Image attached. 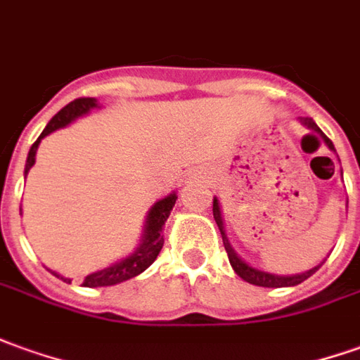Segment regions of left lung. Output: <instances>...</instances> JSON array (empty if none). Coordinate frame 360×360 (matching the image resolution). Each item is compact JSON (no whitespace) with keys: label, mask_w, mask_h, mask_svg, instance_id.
Instances as JSON below:
<instances>
[{"label":"left lung","mask_w":360,"mask_h":360,"mask_svg":"<svg viewBox=\"0 0 360 360\" xmlns=\"http://www.w3.org/2000/svg\"><path fill=\"white\" fill-rule=\"evenodd\" d=\"M304 125L311 131H316L319 133L323 141H326V145L331 150H335L333 147V143L329 141V139L321 133V129L317 127L316 121L309 117L300 119ZM213 219L217 223V227H219V231H221V239H223V247H225V251H227V257H229V262H231L233 270L241 276L245 282H249V284H255V286H262V288H286V286H298L302 284L304 280H308L314 272H316L321 264H317L314 269L306 270V272H302V274H292V276H278V274H270V272H264V270L259 269H252L251 264H247L241 257H237V252L231 247V243L227 239V233H225V225H223V217H221V207H219V202H217V198H213Z\"/></svg>","instance_id":"8db88e82"}]
</instances>
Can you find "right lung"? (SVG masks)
<instances>
[{
  "label": "right lung",
  "mask_w": 360,
  "mask_h": 360,
  "mask_svg": "<svg viewBox=\"0 0 360 360\" xmlns=\"http://www.w3.org/2000/svg\"><path fill=\"white\" fill-rule=\"evenodd\" d=\"M94 108H100V103H98L96 98H78V100L70 101L66 108H62L60 111L49 121V125L44 127V131L41 133V137L33 143V147L29 150V156H27L25 176L31 170V166L34 165V155H37V148H39L41 139H44L46 135H51L52 131H56V129L66 127L72 121H76V119L82 117V115L90 113ZM176 198H178L176 194H168L166 198H162V200H158V202L148 210L147 221H145V231H143V239H141V245H139L137 249L131 252L129 257L117 260L115 264H111L108 269L88 274V276L84 278V286H86V288L113 286V284L125 282V280L129 278H135L141 272H145V270L155 262L156 257H158V252L162 249V245H165V237H162L160 233H162L165 221L168 219L172 207H174ZM52 274L62 278L64 282H70V278H64L58 272H52Z\"/></svg>",
  "instance_id": "right-lung-1"
}]
</instances>
